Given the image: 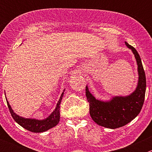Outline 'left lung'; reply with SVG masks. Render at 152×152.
Instances as JSON below:
<instances>
[{"mask_svg":"<svg viewBox=\"0 0 152 152\" xmlns=\"http://www.w3.org/2000/svg\"><path fill=\"white\" fill-rule=\"evenodd\" d=\"M131 49L137 65L138 82L133 93L126 96H114L109 101L96 99L86 86V97L90 104V115L98 125L109 129L124 126L135 118L141 110L145 99L146 80L140 55L134 47L125 42Z\"/></svg>","mask_w":152,"mask_h":152,"instance_id":"left-lung-1","label":"left lung"}]
</instances>
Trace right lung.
Instances as JSON below:
<instances>
[{
  "mask_svg": "<svg viewBox=\"0 0 152 152\" xmlns=\"http://www.w3.org/2000/svg\"><path fill=\"white\" fill-rule=\"evenodd\" d=\"M64 91H65V90L62 92V95H61L60 98H59V101L56 104L55 110L50 113L48 117L43 119V120H38L36 118H25L21 117L13 111L8 101H7V105H8L9 110H10L12 118L19 125H20L26 129L31 132H43L53 128L59 124V118H60V113H59V107H59V105H60L61 101L63 97Z\"/></svg>",
  "mask_w": 152,
  "mask_h": 152,
  "instance_id": "right-lung-1",
  "label": "right lung"
}]
</instances>
